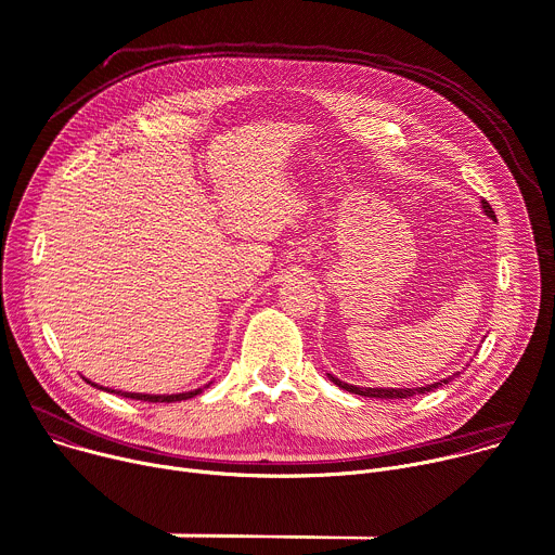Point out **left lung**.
Returning <instances> with one entry per match:
<instances>
[{
  "label": "left lung",
  "instance_id": "1",
  "mask_svg": "<svg viewBox=\"0 0 555 555\" xmlns=\"http://www.w3.org/2000/svg\"><path fill=\"white\" fill-rule=\"evenodd\" d=\"M482 210H485V215H487V217L495 219V212L491 210V206L487 204L485 198H482ZM453 376H459V374H453ZM327 378H330L334 385H338L340 389H347V391H351V393L367 396V398H389V400H396V398H410V396H416V393H427V391H434V389H438L440 385H447V383L451 380V376H449V378H442V380L431 383V385H425V387H405V389L385 387V389H383V387H357V385H347V383L338 380V378H336V376H332V374H327Z\"/></svg>",
  "mask_w": 555,
  "mask_h": 555
}]
</instances>
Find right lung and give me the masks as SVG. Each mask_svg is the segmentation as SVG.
I'll return each instance as SVG.
<instances>
[{
	"mask_svg": "<svg viewBox=\"0 0 555 555\" xmlns=\"http://www.w3.org/2000/svg\"><path fill=\"white\" fill-rule=\"evenodd\" d=\"M86 383H90L92 387H99V385H94L92 380H88L86 378ZM99 389H104V387H99ZM106 391H111V389H106ZM201 389H192V391H183V393H170V396H159V393H132V391H117V393H121V396H126V398H134V400H147V402H177V400H188V398H194L196 393H198Z\"/></svg>",
	"mask_w": 555,
	"mask_h": 555,
	"instance_id": "add662e5",
	"label": "right lung"
}]
</instances>
